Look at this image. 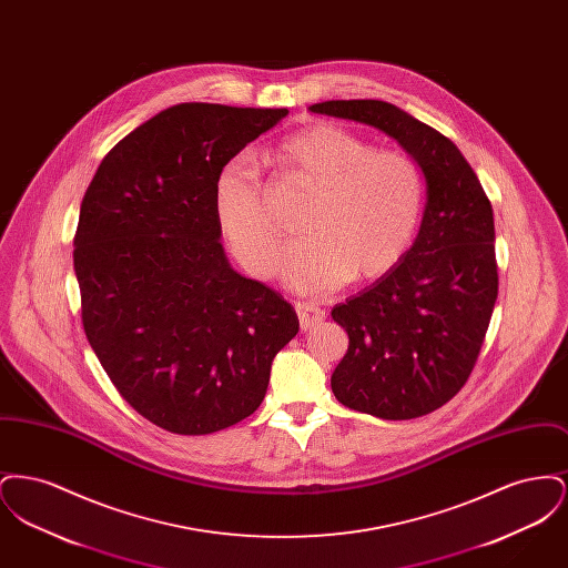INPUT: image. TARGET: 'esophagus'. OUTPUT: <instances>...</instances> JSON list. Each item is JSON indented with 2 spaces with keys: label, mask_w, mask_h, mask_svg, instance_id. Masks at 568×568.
I'll return each instance as SVG.
<instances>
[{
  "label": "esophagus",
  "mask_w": 568,
  "mask_h": 568,
  "mask_svg": "<svg viewBox=\"0 0 568 568\" xmlns=\"http://www.w3.org/2000/svg\"><path fill=\"white\" fill-rule=\"evenodd\" d=\"M296 313L302 329H311V327L322 324L325 320L324 308L315 302H296Z\"/></svg>",
  "instance_id": "esophagus-1"
}]
</instances>
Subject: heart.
Segmentation results:
<instances>
[{"label": "heart", "instance_id": "heart-1", "mask_svg": "<svg viewBox=\"0 0 568 568\" xmlns=\"http://www.w3.org/2000/svg\"><path fill=\"white\" fill-rule=\"evenodd\" d=\"M274 160L313 200L300 216L304 234L281 262V274L297 292H329L349 278L366 283L394 271L417 236L426 179L405 151L332 123H315L287 135ZM216 223L243 268L271 276L278 264L281 232L268 211L257 165L232 158L215 181Z\"/></svg>", "mask_w": 568, "mask_h": 568}]
</instances>
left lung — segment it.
<instances>
[{
  "label": "left lung",
  "mask_w": 568,
  "mask_h": 568,
  "mask_svg": "<svg viewBox=\"0 0 568 568\" xmlns=\"http://www.w3.org/2000/svg\"><path fill=\"white\" fill-rule=\"evenodd\" d=\"M311 110L392 135L424 172L426 209L403 262L332 308L349 336L332 392L381 419L428 415L458 394L486 338L498 296L491 204L458 146L405 110L381 100Z\"/></svg>",
  "instance_id": "1"
}]
</instances>
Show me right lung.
Wrapping results in <instances>:
<instances>
[{
  "label": "right lung",
  "mask_w": 568,
  "mask_h": 568,
  "mask_svg": "<svg viewBox=\"0 0 568 568\" xmlns=\"http://www.w3.org/2000/svg\"><path fill=\"white\" fill-rule=\"evenodd\" d=\"M287 109L187 102L112 146L74 236L82 327L119 394L174 434L230 428L262 405L294 306L234 271L215 181Z\"/></svg>",
  "instance_id": "obj_1"
}]
</instances>
